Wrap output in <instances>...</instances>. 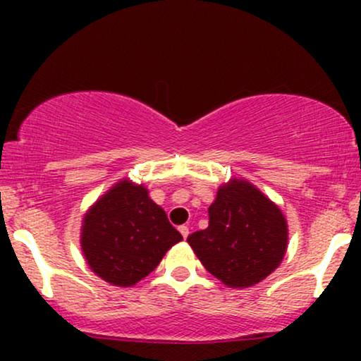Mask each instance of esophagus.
Returning a JSON list of instances; mask_svg holds the SVG:
<instances>
[{
  "label": "esophagus",
  "instance_id": "esophagus-1",
  "mask_svg": "<svg viewBox=\"0 0 361 361\" xmlns=\"http://www.w3.org/2000/svg\"><path fill=\"white\" fill-rule=\"evenodd\" d=\"M180 233H181V235H183V239L188 238V234H190L188 226H180Z\"/></svg>",
  "mask_w": 361,
  "mask_h": 361
}]
</instances>
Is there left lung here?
<instances>
[{
	"instance_id": "1",
	"label": "left lung",
	"mask_w": 361,
	"mask_h": 361,
	"mask_svg": "<svg viewBox=\"0 0 361 361\" xmlns=\"http://www.w3.org/2000/svg\"><path fill=\"white\" fill-rule=\"evenodd\" d=\"M205 270L229 288L259 283L280 267L288 224L280 207L244 178L219 186L209 207V227L188 235Z\"/></svg>"
}]
</instances>
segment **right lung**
<instances>
[{
  "label": "right lung",
  "mask_w": 361,
  "mask_h": 361,
  "mask_svg": "<svg viewBox=\"0 0 361 361\" xmlns=\"http://www.w3.org/2000/svg\"><path fill=\"white\" fill-rule=\"evenodd\" d=\"M183 241L142 183L123 178L86 210L81 251L90 270L115 287H134Z\"/></svg>",
  "instance_id": "obj_1"
}]
</instances>
